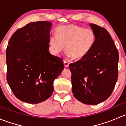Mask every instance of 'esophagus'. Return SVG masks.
I'll return each instance as SVG.
<instances>
[{
	"mask_svg": "<svg viewBox=\"0 0 126 126\" xmlns=\"http://www.w3.org/2000/svg\"><path fill=\"white\" fill-rule=\"evenodd\" d=\"M64 67L65 68H68V66H69V63H68V62H66V60H64Z\"/></svg>",
	"mask_w": 126,
	"mask_h": 126,
	"instance_id": "34e87169",
	"label": "esophagus"
}]
</instances>
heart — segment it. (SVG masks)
Returning a JSON list of instances; mask_svg holds the SVG:
<instances>
[{"label": "heart", "mask_w": 126, "mask_h": 126, "mask_svg": "<svg viewBox=\"0 0 126 126\" xmlns=\"http://www.w3.org/2000/svg\"><path fill=\"white\" fill-rule=\"evenodd\" d=\"M96 41V35L92 29H84L74 24L63 25L56 30V35L49 39V51L57 55L65 49L68 57L76 60L84 58L91 51Z\"/></svg>", "instance_id": "1"}]
</instances>
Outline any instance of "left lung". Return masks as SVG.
Wrapping results in <instances>:
<instances>
[{
  "label": "left lung",
  "instance_id": "8db88e82",
  "mask_svg": "<svg viewBox=\"0 0 126 126\" xmlns=\"http://www.w3.org/2000/svg\"><path fill=\"white\" fill-rule=\"evenodd\" d=\"M90 25L96 35L93 47L69 66L74 97L83 104L96 105L112 93L118 77L119 54L106 29L94 24Z\"/></svg>",
  "mask_w": 126,
  "mask_h": 126
}]
</instances>
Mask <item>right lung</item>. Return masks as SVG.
<instances>
[{
    "instance_id": "obj_1",
    "label": "right lung",
    "mask_w": 126,
    "mask_h": 126,
    "mask_svg": "<svg viewBox=\"0 0 126 126\" xmlns=\"http://www.w3.org/2000/svg\"><path fill=\"white\" fill-rule=\"evenodd\" d=\"M52 23L30 22L16 30L6 51L7 80L17 99L29 104L47 99L54 81L64 69L63 61L49 51Z\"/></svg>"
}]
</instances>
